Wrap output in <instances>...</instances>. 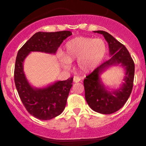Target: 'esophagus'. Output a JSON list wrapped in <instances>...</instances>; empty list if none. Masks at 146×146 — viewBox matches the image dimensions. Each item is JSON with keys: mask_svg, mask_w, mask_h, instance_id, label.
Returning <instances> with one entry per match:
<instances>
[{"mask_svg": "<svg viewBox=\"0 0 146 146\" xmlns=\"http://www.w3.org/2000/svg\"><path fill=\"white\" fill-rule=\"evenodd\" d=\"M80 80H81V79H80V78H78V77H77V76L73 77V82H74L75 83L79 82H80Z\"/></svg>", "mask_w": 146, "mask_h": 146, "instance_id": "esophagus-1", "label": "esophagus"}]
</instances>
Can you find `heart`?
Wrapping results in <instances>:
<instances>
[{
  "instance_id": "heart-1",
  "label": "heart",
  "mask_w": 146,
  "mask_h": 146,
  "mask_svg": "<svg viewBox=\"0 0 146 146\" xmlns=\"http://www.w3.org/2000/svg\"><path fill=\"white\" fill-rule=\"evenodd\" d=\"M62 62L69 66L71 62L78 60V68L81 73L93 71L101 62L106 53V45L102 38L76 37L65 44Z\"/></svg>"
}]
</instances>
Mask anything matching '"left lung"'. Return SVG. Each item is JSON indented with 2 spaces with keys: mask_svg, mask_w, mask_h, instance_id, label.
Masks as SVG:
<instances>
[{
  "mask_svg": "<svg viewBox=\"0 0 146 146\" xmlns=\"http://www.w3.org/2000/svg\"><path fill=\"white\" fill-rule=\"evenodd\" d=\"M104 37L111 58L87 75L84 80L85 98L88 106L97 113L112 114L123 107L133 86L135 64L127 48L113 36L104 31H95ZM120 65L125 71V82L118 90L110 91L103 84L101 74L107 68Z\"/></svg>",
  "mask_w": 146,
  "mask_h": 146,
  "instance_id": "obj_1",
  "label": "left lung"
}]
</instances>
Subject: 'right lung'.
I'll use <instances>...</instances> for the list:
<instances>
[{"mask_svg":"<svg viewBox=\"0 0 146 146\" xmlns=\"http://www.w3.org/2000/svg\"><path fill=\"white\" fill-rule=\"evenodd\" d=\"M72 35L69 31L57 32H37L18 52L14 69V82L23 105L33 117L49 120L60 115L65 108L73 78L57 81L44 88L30 84L23 71L25 58L31 52L56 54L62 42Z\"/></svg>","mask_w":146,"mask_h":146,"instance_id":"right-lung-1","label":"right lung"}]
</instances>
